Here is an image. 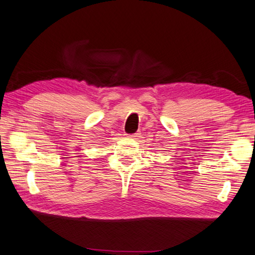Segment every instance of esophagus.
<instances>
[{"instance_id":"esophagus-1","label":"esophagus","mask_w":255,"mask_h":255,"mask_svg":"<svg viewBox=\"0 0 255 255\" xmlns=\"http://www.w3.org/2000/svg\"><path fill=\"white\" fill-rule=\"evenodd\" d=\"M129 138H131V139H138V137H139V133H132V135H129Z\"/></svg>"}]
</instances>
